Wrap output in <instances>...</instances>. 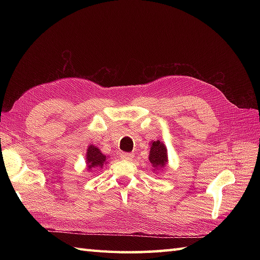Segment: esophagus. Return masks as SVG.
Segmentation results:
<instances>
[{"instance_id": "1", "label": "esophagus", "mask_w": 260, "mask_h": 260, "mask_svg": "<svg viewBox=\"0 0 260 260\" xmlns=\"http://www.w3.org/2000/svg\"><path fill=\"white\" fill-rule=\"evenodd\" d=\"M134 155L132 153H121V158L126 159V161H131V159H133Z\"/></svg>"}]
</instances>
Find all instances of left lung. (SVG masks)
<instances>
[{
  "mask_svg": "<svg viewBox=\"0 0 260 260\" xmlns=\"http://www.w3.org/2000/svg\"><path fill=\"white\" fill-rule=\"evenodd\" d=\"M150 146L151 150L148 153V159H150L154 172L158 173V171H161L169 162L168 148L163 142H159L158 140L152 141Z\"/></svg>",
  "mask_w": 260,
  "mask_h": 260,
  "instance_id": "8db88e82",
  "label": "left lung"
}]
</instances>
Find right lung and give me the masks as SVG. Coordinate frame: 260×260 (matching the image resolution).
<instances>
[{"label": "right lung", "instance_id": "add662e5", "mask_svg": "<svg viewBox=\"0 0 260 260\" xmlns=\"http://www.w3.org/2000/svg\"><path fill=\"white\" fill-rule=\"evenodd\" d=\"M109 156H106L105 154L99 150L97 146L93 144L88 145L86 152V165L87 170L91 171L95 169L101 170L105 164H107V159Z\"/></svg>", "mask_w": 260, "mask_h": 260}]
</instances>
